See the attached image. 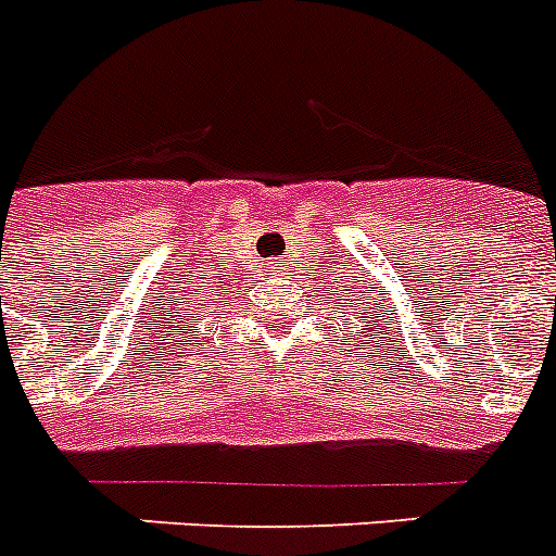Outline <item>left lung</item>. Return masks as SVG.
I'll return each instance as SVG.
<instances>
[{"instance_id":"1","label":"left lung","mask_w":556,"mask_h":556,"mask_svg":"<svg viewBox=\"0 0 556 556\" xmlns=\"http://www.w3.org/2000/svg\"><path fill=\"white\" fill-rule=\"evenodd\" d=\"M341 288H344V285H341ZM361 296H366V293L361 291ZM330 299H332V293H330ZM330 299H325V302H330ZM366 304H371V302H364V299H344V302H341V299H332V307H336L341 316H358V321H352V325L364 327L366 336L386 330V325H392L394 313H392V307H383L386 302L380 299V293H378V305H372L369 312L365 311ZM358 309H364L365 313L358 314ZM383 336L389 338V332H383ZM366 350H369V346H366Z\"/></svg>"}]
</instances>
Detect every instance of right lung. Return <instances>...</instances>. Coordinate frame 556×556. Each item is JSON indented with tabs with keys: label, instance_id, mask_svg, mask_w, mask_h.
<instances>
[{
	"label": "right lung",
	"instance_id": "obj_1",
	"mask_svg": "<svg viewBox=\"0 0 556 556\" xmlns=\"http://www.w3.org/2000/svg\"><path fill=\"white\" fill-rule=\"evenodd\" d=\"M201 302H204V299H201ZM187 318H195V313H187Z\"/></svg>",
	"mask_w": 556,
	"mask_h": 556
}]
</instances>
